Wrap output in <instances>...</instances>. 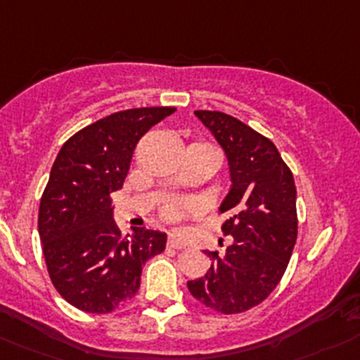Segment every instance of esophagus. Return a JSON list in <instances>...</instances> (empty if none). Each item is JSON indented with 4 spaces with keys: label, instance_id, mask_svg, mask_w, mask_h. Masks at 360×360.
I'll return each instance as SVG.
<instances>
[{
    "label": "esophagus",
    "instance_id": "obj_1",
    "mask_svg": "<svg viewBox=\"0 0 360 360\" xmlns=\"http://www.w3.org/2000/svg\"><path fill=\"white\" fill-rule=\"evenodd\" d=\"M167 245H169L170 248H177V250H181V248L186 247V243H184V241L181 240L179 236H176V234H170L169 241H167Z\"/></svg>",
    "mask_w": 360,
    "mask_h": 360
}]
</instances>
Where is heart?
Wrapping results in <instances>:
<instances>
[{
    "instance_id": "b5f03b06",
    "label": "heart",
    "mask_w": 360,
    "mask_h": 360,
    "mask_svg": "<svg viewBox=\"0 0 360 360\" xmlns=\"http://www.w3.org/2000/svg\"><path fill=\"white\" fill-rule=\"evenodd\" d=\"M181 213V206H177V204H169V206L165 207V214L167 217H179Z\"/></svg>"
}]
</instances>
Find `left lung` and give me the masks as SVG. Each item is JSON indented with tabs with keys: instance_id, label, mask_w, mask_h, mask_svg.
Listing matches in <instances>:
<instances>
[{
	"instance_id": "obj_1",
	"label": "left lung",
	"mask_w": 360,
	"mask_h": 360,
	"mask_svg": "<svg viewBox=\"0 0 360 360\" xmlns=\"http://www.w3.org/2000/svg\"><path fill=\"white\" fill-rule=\"evenodd\" d=\"M229 165L231 188L220 204L221 231L233 236L204 277L188 281L200 304L221 314L248 311L277 288L297 243V188L271 140L221 112L197 110Z\"/></svg>"
}]
</instances>
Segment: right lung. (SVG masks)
Segmentation results:
<instances>
[{
  "label": "right lung",
  "instance_id": "right-lung-1",
  "mask_svg": "<svg viewBox=\"0 0 360 360\" xmlns=\"http://www.w3.org/2000/svg\"><path fill=\"white\" fill-rule=\"evenodd\" d=\"M176 108L112 113L70 136L53 163L39 207V234L53 286L74 307L106 314L133 300L142 266L167 234L134 227L122 236L112 193L120 190L143 134Z\"/></svg>",
  "mask_w": 360,
  "mask_h": 360
}]
</instances>
